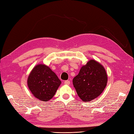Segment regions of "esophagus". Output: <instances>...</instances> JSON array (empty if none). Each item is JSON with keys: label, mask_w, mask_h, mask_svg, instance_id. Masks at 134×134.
<instances>
[{"label": "esophagus", "mask_w": 134, "mask_h": 134, "mask_svg": "<svg viewBox=\"0 0 134 134\" xmlns=\"http://www.w3.org/2000/svg\"><path fill=\"white\" fill-rule=\"evenodd\" d=\"M70 81H64V84L65 85H70Z\"/></svg>", "instance_id": "esophagus-1"}]
</instances>
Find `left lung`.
<instances>
[{
  "label": "left lung",
  "mask_w": 134,
  "mask_h": 134,
  "mask_svg": "<svg viewBox=\"0 0 134 134\" xmlns=\"http://www.w3.org/2000/svg\"><path fill=\"white\" fill-rule=\"evenodd\" d=\"M107 82L105 69L94 60H90L83 65L72 80L76 93L84 102L90 101L100 95L106 87Z\"/></svg>",
  "instance_id": "8db88e82"
}]
</instances>
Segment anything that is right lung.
<instances>
[{"label":"right lung","instance_id":"1","mask_svg":"<svg viewBox=\"0 0 134 134\" xmlns=\"http://www.w3.org/2000/svg\"><path fill=\"white\" fill-rule=\"evenodd\" d=\"M27 82L33 95L42 101L52 99L61 84L56 74L49 67L41 64L33 68Z\"/></svg>","mask_w":134,"mask_h":134}]
</instances>
